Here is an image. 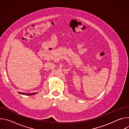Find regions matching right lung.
I'll return each mask as SVG.
<instances>
[{"label": "right lung", "instance_id": "obj_1", "mask_svg": "<svg viewBox=\"0 0 129 129\" xmlns=\"http://www.w3.org/2000/svg\"><path fill=\"white\" fill-rule=\"evenodd\" d=\"M20 94H23V95H34L35 94H36V93H30V94H26V93H21V92H19Z\"/></svg>", "mask_w": 129, "mask_h": 129}]
</instances>
